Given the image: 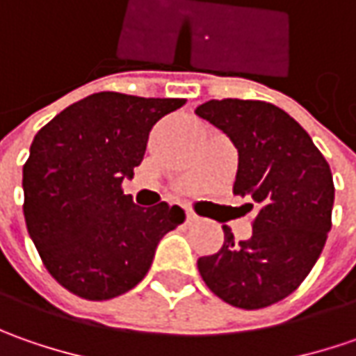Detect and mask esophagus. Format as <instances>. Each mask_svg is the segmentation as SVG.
I'll use <instances>...</instances> for the list:
<instances>
[{"label":"esophagus","mask_w":356,"mask_h":356,"mask_svg":"<svg viewBox=\"0 0 356 356\" xmlns=\"http://www.w3.org/2000/svg\"><path fill=\"white\" fill-rule=\"evenodd\" d=\"M198 220L200 218L194 212H186V222H188V224H196Z\"/></svg>","instance_id":"obj_1"}]
</instances>
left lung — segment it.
<instances>
[{
    "instance_id": "8db88e82",
    "label": "left lung",
    "mask_w": 356,
    "mask_h": 356,
    "mask_svg": "<svg viewBox=\"0 0 356 356\" xmlns=\"http://www.w3.org/2000/svg\"><path fill=\"white\" fill-rule=\"evenodd\" d=\"M196 115L236 144L234 194L257 208L252 238L236 241L224 226V245L200 257V275L234 307H269L303 283L325 248L335 202L329 162L297 120L266 101H208Z\"/></svg>"
}]
</instances>
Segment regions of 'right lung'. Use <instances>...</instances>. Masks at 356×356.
Masks as SVG:
<instances>
[{
  "mask_svg": "<svg viewBox=\"0 0 356 356\" xmlns=\"http://www.w3.org/2000/svg\"><path fill=\"white\" fill-rule=\"evenodd\" d=\"M184 99L95 92L35 134L23 164L25 226L51 277L89 301L138 285L160 239L184 224L180 206L138 208L122 180L143 162L148 134Z\"/></svg>",
  "mask_w": 356,
  "mask_h": 356,
  "instance_id": "right-lung-1",
  "label": "right lung"
}]
</instances>
